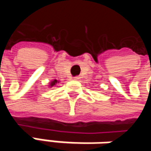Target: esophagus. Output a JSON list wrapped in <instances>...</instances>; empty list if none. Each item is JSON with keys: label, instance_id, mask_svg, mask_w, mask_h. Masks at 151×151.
Wrapping results in <instances>:
<instances>
[{"label": "esophagus", "instance_id": "esophagus-1", "mask_svg": "<svg viewBox=\"0 0 151 151\" xmlns=\"http://www.w3.org/2000/svg\"><path fill=\"white\" fill-rule=\"evenodd\" d=\"M73 79H74V80H79V79H80V77H79V76H76V77L73 78Z\"/></svg>", "mask_w": 151, "mask_h": 151}]
</instances>
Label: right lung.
I'll use <instances>...</instances> for the list:
<instances>
[{
  "label": "right lung",
  "mask_w": 151,
  "mask_h": 151,
  "mask_svg": "<svg viewBox=\"0 0 151 151\" xmlns=\"http://www.w3.org/2000/svg\"><path fill=\"white\" fill-rule=\"evenodd\" d=\"M58 83H59V81H58V80H57V79H53V80H51V81L49 83V87H52V86H56Z\"/></svg>",
  "instance_id": "add662e5"
}]
</instances>
